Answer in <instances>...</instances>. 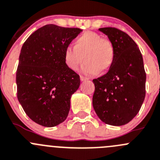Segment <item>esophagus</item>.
<instances>
[{
	"mask_svg": "<svg viewBox=\"0 0 160 160\" xmlns=\"http://www.w3.org/2000/svg\"><path fill=\"white\" fill-rule=\"evenodd\" d=\"M80 80H81V81H84V80H88V78H87V77H83V76H80Z\"/></svg>",
	"mask_w": 160,
	"mask_h": 160,
	"instance_id": "34e87169",
	"label": "esophagus"
}]
</instances>
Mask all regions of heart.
<instances>
[{
	"instance_id": "obj_1",
	"label": "heart",
	"mask_w": 160,
	"mask_h": 160,
	"mask_svg": "<svg viewBox=\"0 0 160 160\" xmlns=\"http://www.w3.org/2000/svg\"><path fill=\"white\" fill-rule=\"evenodd\" d=\"M114 58L112 44L92 31L79 36L74 41V46H67L64 51V61L69 69L77 70L85 59L81 70L83 73L90 75L98 73L100 70H108Z\"/></svg>"
}]
</instances>
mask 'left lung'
<instances>
[{"label": "left lung", "mask_w": 160, "mask_h": 160, "mask_svg": "<svg viewBox=\"0 0 160 160\" xmlns=\"http://www.w3.org/2000/svg\"><path fill=\"white\" fill-rule=\"evenodd\" d=\"M115 49L108 72L93 80L92 103L99 119L106 124L122 126L138 113L145 97L146 73L137 44L126 32L114 27L100 28Z\"/></svg>", "instance_id": "obj_1"}]
</instances>
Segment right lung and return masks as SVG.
<instances>
[{"label":"right lung","mask_w":160,"mask_h":160,"mask_svg":"<svg viewBox=\"0 0 160 160\" xmlns=\"http://www.w3.org/2000/svg\"><path fill=\"white\" fill-rule=\"evenodd\" d=\"M82 32L49 24L25 41L16 71L17 97L32 121L52 128L66 120L80 76L66 66L64 51Z\"/></svg>","instance_id":"add662e5"}]
</instances>
